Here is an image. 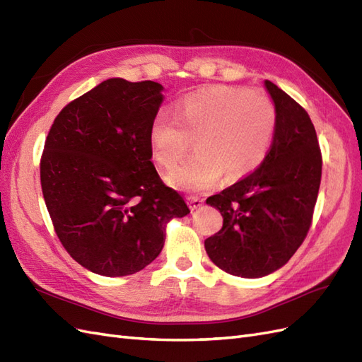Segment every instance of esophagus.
Masks as SVG:
<instances>
[{"label":"esophagus","instance_id":"1","mask_svg":"<svg viewBox=\"0 0 362 362\" xmlns=\"http://www.w3.org/2000/svg\"><path fill=\"white\" fill-rule=\"evenodd\" d=\"M188 203H189V208L194 211L203 204V199L197 197V195H191V197H188Z\"/></svg>","mask_w":362,"mask_h":362}]
</instances>
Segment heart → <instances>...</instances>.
Instances as JSON below:
<instances>
[{
	"label": "heart",
	"mask_w": 362,
	"mask_h": 362,
	"mask_svg": "<svg viewBox=\"0 0 362 362\" xmlns=\"http://www.w3.org/2000/svg\"><path fill=\"white\" fill-rule=\"evenodd\" d=\"M174 118L158 113L148 127L151 159L173 170L195 138L197 154L168 174L175 188L202 191L226 174L240 180L255 173L272 150L277 130L274 101L245 88L209 86L180 97Z\"/></svg>",
	"instance_id": "1"
}]
</instances>
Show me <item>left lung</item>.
Returning a JSON list of instances; mask_svg holds the SVG:
<instances>
[{"label": "left lung", "mask_w": 362, "mask_h": 362, "mask_svg": "<svg viewBox=\"0 0 362 362\" xmlns=\"http://www.w3.org/2000/svg\"><path fill=\"white\" fill-rule=\"evenodd\" d=\"M265 88L277 109L270 153L255 173L206 200L223 215L206 253L241 277H262L290 261L313 224L322 182V150L308 112L270 80Z\"/></svg>", "instance_id": "obj_1"}]
</instances>
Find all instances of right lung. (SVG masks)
<instances>
[{
  "label": "right lung",
  "mask_w": 362,
  "mask_h": 362,
  "mask_svg": "<svg viewBox=\"0 0 362 362\" xmlns=\"http://www.w3.org/2000/svg\"><path fill=\"white\" fill-rule=\"evenodd\" d=\"M162 89L109 78L68 103L45 139L40 185L54 232L72 259L97 274L141 272L160 253L167 221L189 214L150 160Z\"/></svg>",
  "instance_id": "1"
}]
</instances>
